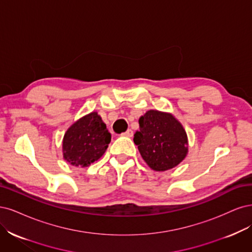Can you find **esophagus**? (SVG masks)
I'll use <instances>...</instances> for the list:
<instances>
[{"mask_svg":"<svg viewBox=\"0 0 252 252\" xmlns=\"http://www.w3.org/2000/svg\"><path fill=\"white\" fill-rule=\"evenodd\" d=\"M133 134H134V133H133V131H132L131 128H128L126 133H124V135L126 136V137H133Z\"/></svg>","mask_w":252,"mask_h":252,"instance_id":"obj_1","label":"esophagus"}]
</instances>
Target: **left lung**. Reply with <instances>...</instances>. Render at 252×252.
<instances>
[{
  "instance_id": "left-lung-1",
  "label": "left lung",
  "mask_w": 252,
  "mask_h": 252,
  "mask_svg": "<svg viewBox=\"0 0 252 252\" xmlns=\"http://www.w3.org/2000/svg\"><path fill=\"white\" fill-rule=\"evenodd\" d=\"M134 142L147 164L156 172H164L182 162L188 155V135L172 114L150 110L139 118V131Z\"/></svg>"
}]
</instances>
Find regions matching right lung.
I'll use <instances>...</instances> for the list:
<instances>
[{
  "label": "right lung",
  "instance_id": "add662e5",
  "mask_svg": "<svg viewBox=\"0 0 252 252\" xmlns=\"http://www.w3.org/2000/svg\"><path fill=\"white\" fill-rule=\"evenodd\" d=\"M111 134L97 112L73 124L63 136V159L71 165L86 167L98 160L108 149Z\"/></svg>",
  "mask_w": 252,
  "mask_h": 252
}]
</instances>
